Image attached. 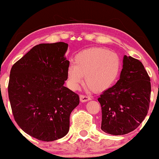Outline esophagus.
I'll use <instances>...</instances> for the list:
<instances>
[{"label": "esophagus", "mask_w": 159, "mask_h": 159, "mask_svg": "<svg viewBox=\"0 0 159 159\" xmlns=\"http://www.w3.org/2000/svg\"><path fill=\"white\" fill-rule=\"evenodd\" d=\"M80 101L82 102V103H84V102H87V101H90V100H91L90 97L88 96V95H80Z\"/></svg>", "instance_id": "1"}]
</instances>
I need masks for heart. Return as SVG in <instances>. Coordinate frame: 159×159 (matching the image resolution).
<instances>
[{
  "label": "heart",
  "mask_w": 159,
  "mask_h": 159,
  "mask_svg": "<svg viewBox=\"0 0 159 159\" xmlns=\"http://www.w3.org/2000/svg\"><path fill=\"white\" fill-rule=\"evenodd\" d=\"M120 70V58L116 53L103 48H92L78 53L75 64L67 67V84L71 90H77L84 75L88 90L103 92L115 83Z\"/></svg>",
  "instance_id": "1"
}]
</instances>
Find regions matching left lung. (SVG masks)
<instances>
[{
	"mask_svg": "<svg viewBox=\"0 0 159 159\" xmlns=\"http://www.w3.org/2000/svg\"><path fill=\"white\" fill-rule=\"evenodd\" d=\"M151 80L142 63L124 56L120 77L98 99L102 109L101 129L113 135L133 131L149 109Z\"/></svg>",
	"mask_w": 159,
	"mask_h": 159,
	"instance_id": "1",
	"label": "left lung"
}]
</instances>
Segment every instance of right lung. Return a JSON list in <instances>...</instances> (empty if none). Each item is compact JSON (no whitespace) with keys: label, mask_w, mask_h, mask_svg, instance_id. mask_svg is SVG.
Wrapping results in <instances>:
<instances>
[{"label":"right lung","mask_w":159,"mask_h":159,"mask_svg":"<svg viewBox=\"0 0 159 159\" xmlns=\"http://www.w3.org/2000/svg\"><path fill=\"white\" fill-rule=\"evenodd\" d=\"M67 43L34 46L13 65L8 92L14 119L24 132L42 141H53L69 130V116L79 95L64 87L69 61Z\"/></svg>","instance_id":"right-lung-1"}]
</instances>
